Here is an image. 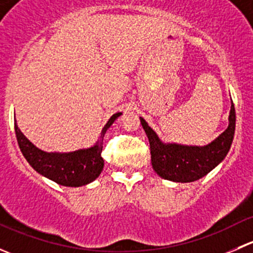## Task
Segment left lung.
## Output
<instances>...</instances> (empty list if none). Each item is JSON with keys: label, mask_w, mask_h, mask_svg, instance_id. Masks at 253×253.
Listing matches in <instances>:
<instances>
[{"label": "left lung", "mask_w": 253, "mask_h": 253, "mask_svg": "<svg viewBox=\"0 0 253 253\" xmlns=\"http://www.w3.org/2000/svg\"><path fill=\"white\" fill-rule=\"evenodd\" d=\"M139 119L149 139L153 169L162 178L174 182H193L211 172L226 157L235 133L236 119L233 103L228 128L207 145L164 143L143 117Z\"/></svg>", "instance_id": "1"}]
</instances>
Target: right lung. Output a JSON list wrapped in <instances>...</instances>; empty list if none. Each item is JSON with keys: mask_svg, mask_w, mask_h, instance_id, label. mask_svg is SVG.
Returning <instances> with one entry per match:
<instances>
[{"mask_svg": "<svg viewBox=\"0 0 253 253\" xmlns=\"http://www.w3.org/2000/svg\"><path fill=\"white\" fill-rule=\"evenodd\" d=\"M121 115L122 112H116L109 119L95 144L90 148L68 153H48L39 149L18 128L17 121H14V129L20 150L35 171L58 185L81 187L93 182L103 171L104 159L101 158V150L104 136L115 120Z\"/></svg>", "mask_w": 253, "mask_h": 253, "instance_id": "add662e5", "label": "right lung"}]
</instances>
